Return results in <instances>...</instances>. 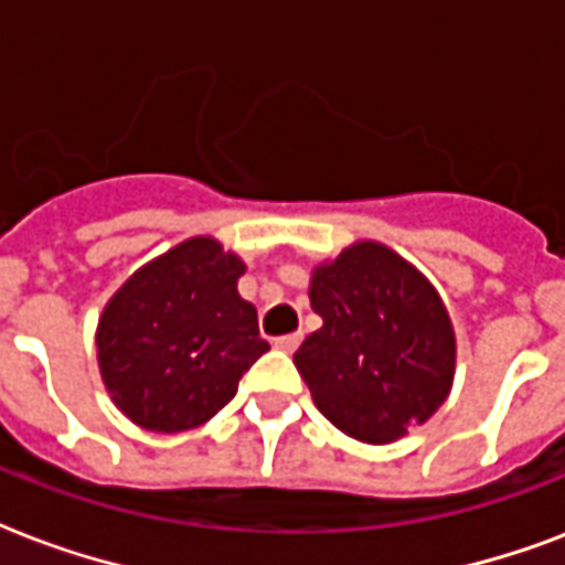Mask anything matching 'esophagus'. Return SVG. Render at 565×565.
<instances>
[{
	"mask_svg": "<svg viewBox=\"0 0 565 565\" xmlns=\"http://www.w3.org/2000/svg\"><path fill=\"white\" fill-rule=\"evenodd\" d=\"M300 332H291V335H279V339H274V348L277 351H286V353H295L297 351V344H300Z\"/></svg>",
	"mask_w": 565,
	"mask_h": 565,
	"instance_id": "obj_1",
	"label": "esophagus"
}]
</instances>
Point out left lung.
<instances>
[{
    "mask_svg": "<svg viewBox=\"0 0 565 565\" xmlns=\"http://www.w3.org/2000/svg\"><path fill=\"white\" fill-rule=\"evenodd\" d=\"M309 303L323 327L295 365L323 418L369 445H388L448 397L457 335L433 282L380 242H353L318 262Z\"/></svg>",
    "mask_w": 565,
    "mask_h": 565,
    "instance_id": "8db88e82",
    "label": "left lung"
}]
</instances>
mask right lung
Listing matches in <instances>:
<instances>
[{
  "label": "right lung",
  "instance_id": "add662e5",
  "mask_svg": "<svg viewBox=\"0 0 565 565\" xmlns=\"http://www.w3.org/2000/svg\"><path fill=\"white\" fill-rule=\"evenodd\" d=\"M242 256L194 235L141 265L105 303L96 362L108 397L152 433L200 427L238 392L270 344L238 295Z\"/></svg>",
  "mask_w": 565,
  "mask_h": 565
}]
</instances>
